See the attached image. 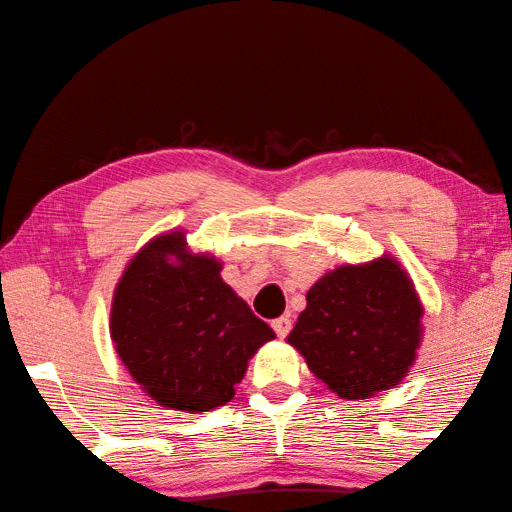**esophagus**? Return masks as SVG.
<instances>
[{
    "label": "esophagus",
    "mask_w": 512,
    "mask_h": 512,
    "mask_svg": "<svg viewBox=\"0 0 512 512\" xmlns=\"http://www.w3.org/2000/svg\"><path fill=\"white\" fill-rule=\"evenodd\" d=\"M291 318H286V315H282V318L273 320V331L277 333V338H286L288 333H291Z\"/></svg>",
    "instance_id": "obj_1"
}]
</instances>
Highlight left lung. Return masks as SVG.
<instances>
[{
	"label": "left lung",
	"instance_id": "1",
	"mask_svg": "<svg viewBox=\"0 0 512 512\" xmlns=\"http://www.w3.org/2000/svg\"><path fill=\"white\" fill-rule=\"evenodd\" d=\"M421 318L410 275L385 255L320 277L286 342L331 392L362 401L407 376L421 345Z\"/></svg>",
	"mask_w": 512,
	"mask_h": 512
}]
</instances>
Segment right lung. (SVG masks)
Listing matches in <instances>:
<instances>
[{
	"instance_id": "1",
	"label": "right lung",
	"mask_w": 512,
	"mask_h": 512,
	"mask_svg": "<svg viewBox=\"0 0 512 512\" xmlns=\"http://www.w3.org/2000/svg\"><path fill=\"white\" fill-rule=\"evenodd\" d=\"M185 246L183 232H167L138 250L114 291L109 331L147 396L199 414L232 401L275 331L221 280V262Z\"/></svg>"
}]
</instances>
